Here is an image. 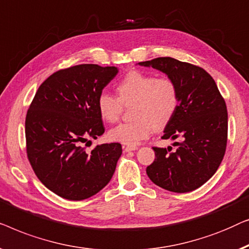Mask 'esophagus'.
I'll use <instances>...</instances> for the list:
<instances>
[{
	"instance_id": "34e87169",
	"label": "esophagus",
	"mask_w": 249,
	"mask_h": 249,
	"mask_svg": "<svg viewBox=\"0 0 249 249\" xmlns=\"http://www.w3.org/2000/svg\"><path fill=\"white\" fill-rule=\"evenodd\" d=\"M123 149L125 152H129V151H134V150H138V146L136 145H124Z\"/></svg>"
}]
</instances>
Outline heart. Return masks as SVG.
Returning <instances> with one entry per match:
<instances>
[{
	"label": "heart",
	"instance_id": "b5f03b06",
	"mask_svg": "<svg viewBox=\"0 0 249 249\" xmlns=\"http://www.w3.org/2000/svg\"><path fill=\"white\" fill-rule=\"evenodd\" d=\"M117 97L108 92L98 96L100 117L115 123L123 111V105L132 104L134 120L115 126L109 131L113 141L136 145L148 139L156 128H163L173 121L179 107V88L170 78H158L140 71L128 72L116 86Z\"/></svg>",
	"mask_w": 249,
	"mask_h": 249
}]
</instances>
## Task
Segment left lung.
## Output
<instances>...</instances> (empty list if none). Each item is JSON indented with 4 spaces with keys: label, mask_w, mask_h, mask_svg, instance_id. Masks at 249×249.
<instances>
[{
    "label": "left lung",
    "mask_w": 249,
    "mask_h": 249,
    "mask_svg": "<svg viewBox=\"0 0 249 249\" xmlns=\"http://www.w3.org/2000/svg\"><path fill=\"white\" fill-rule=\"evenodd\" d=\"M166 73L179 88V107L163 131V140L178 139L176 150L157 148L146 167L150 179L164 190L187 193L205 184L221 163L228 140L226 101L204 69L171 57L140 62Z\"/></svg>",
    "instance_id": "obj_1"
}]
</instances>
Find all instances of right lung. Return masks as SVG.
Returning a JSON list of instances; mask_svg holds the SVG:
<instances>
[{
    "instance_id": "obj_1",
    "label": "right lung",
    "mask_w": 249,
    "mask_h": 249,
    "mask_svg": "<svg viewBox=\"0 0 249 249\" xmlns=\"http://www.w3.org/2000/svg\"><path fill=\"white\" fill-rule=\"evenodd\" d=\"M117 72L115 66L97 64L59 70L41 83L31 101L26 116L28 160L38 179L63 198H88L115 173L120 143L97 145L91 153L82 143L104 134L97 99Z\"/></svg>"
}]
</instances>
